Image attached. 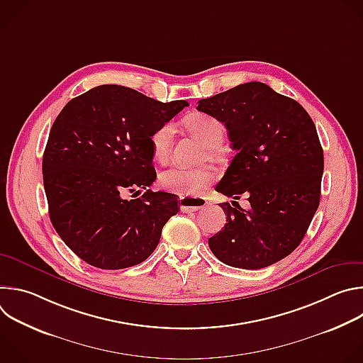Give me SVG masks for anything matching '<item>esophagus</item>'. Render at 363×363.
Returning <instances> with one entry per match:
<instances>
[{"label":"esophagus","mask_w":363,"mask_h":363,"mask_svg":"<svg viewBox=\"0 0 363 363\" xmlns=\"http://www.w3.org/2000/svg\"><path fill=\"white\" fill-rule=\"evenodd\" d=\"M206 202L203 198L201 196H181L179 198V206H181V211L182 213H194L198 210H202L206 206Z\"/></svg>","instance_id":"1"}]
</instances>
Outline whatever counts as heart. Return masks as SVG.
Returning a JSON list of instances; mask_svg holds the SVG:
<instances>
[{
	"instance_id": "b5f03b06",
	"label": "heart",
	"mask_w": 363,
	"mask_h": 363,
	"mask_svg": "<svg viewBox=\"0 0 363 363\" xmlns=\"http://www.w3.org/2000/svg\"><path fill=\"white\" fill-rule=\"evenodd\" d=\"M185 128L198 138L205 146L214 147L220 146L224 139V125L214 116L205 113H192L184 119ZM174 125L171 122L162 123L150 135V147L153 157L160 162H167L171 153L172 139H174ZM216 181V172L211 168L188 169L174 167L160 175V185L172 194L179 196H195L205 188H208Z\"/></svg>"
}]
</instances>
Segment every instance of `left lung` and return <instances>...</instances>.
<instances>
[{"label": "left lung", "instance_id": "8db88e82", "mask_svg": "<svg viewBox=\"0 0 363 363\" xmlns=\"http://www.w3.org/2000/svg\"><path fill=\"white\" fill-rule=\"evenodd\" d=\"M199 112L223 122L237 150L217 191L224 230L208 240L224 264L257 270L287 257L301 242L319 208L323 149L316 126L296 100L260 82L238 84L198 100Z\"/></svg>", "mask_w": 363, "mask_h": 363}]
</instances>
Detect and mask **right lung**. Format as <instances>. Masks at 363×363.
Listing matches in <instances>:
<instances>
[{
  "mask_svg": "<svg viewBox=\"0 0 363 363\" xmlns=\"http://www.w3.org/2000/svg\"><path fill=\"white\" fill-rule=\"evenodd\" d=\"M185 106L103 84L72 99L51 126L43 155L50 220L87 264L126 269L157 248L178 199L149 189L157 178L149 139ZM138 186L145 189L140 199L123 198Z\"/></svg>",
  "mask_w": 363,
  "mask_h": 363,
  "instance_id": "1",
  "label": "right lung"
}]
</instances>
